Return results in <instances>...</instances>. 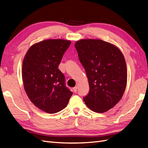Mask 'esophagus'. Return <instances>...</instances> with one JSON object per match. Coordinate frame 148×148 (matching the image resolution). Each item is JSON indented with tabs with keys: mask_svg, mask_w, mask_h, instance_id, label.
I'll use <instances>...</instances> for the list:
<instances>
[{
	"mask_svg": "<svg viewBox=\"0 0 148 148\" xmlns=\"http://www.w3.org/2000/svg\"><path fill=\"white\" fill-rule=\"evenodd\" d=\"M77 89H78V87L77 86H75V87H74L73 88V91L75 92H76L77 91Z\"/></svg>",
	"mask_w": 148,
	"mask_h": 148,
	"instance_id": "obj_1",
	"label": "esophagus"
}]
</instances>
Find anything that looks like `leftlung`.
Returning a JSON list of instances; mask_svg holds the SVG:
<instances>
[{"label": "left lung", "instance_id": "left-lung-1", "mask_svg": "<svg viewBox=\"0 0 148 148\" xmlns=\"http://www.w3.org/2000/svg\"><path fill=\"white\" fill-rule=\"evenodd\" d=\"M86 71L89 91L83 100L88 108L103 113L122 99L127 82V65L120 49L101 39H81L75 44Z\"/></svg>", "mask_w": 148, "mask_h": 148}]
</instances>
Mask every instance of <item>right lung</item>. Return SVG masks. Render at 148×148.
Segmentation results:
<instances>
[{
    "label": "right lung",
    "mask_w": 148,
    "mask_h": 148,
    "mask_svg": "<svg viewBox=\"0 0 148 148\" xmlns=\"http://www.w3.org/2000/svg\"><path fill=\"white\" fill-rule=\"evenodd\" d=\"M70 44L69 40H44L31 46L24 57L22 78L25 92L35 106L47 113L64 109L73 94L58 69Z\"/></svg>",
    "instance_id": "add662e5"
}]
</instances>
